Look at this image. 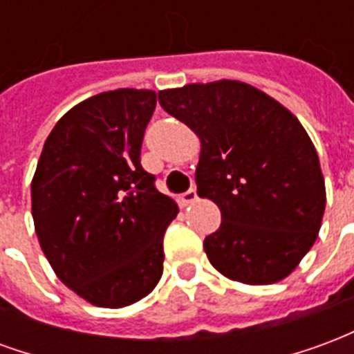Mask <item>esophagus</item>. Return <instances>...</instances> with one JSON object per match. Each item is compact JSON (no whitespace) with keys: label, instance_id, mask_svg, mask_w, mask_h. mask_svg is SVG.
<instances>
[{"label":"esophagus","instance_id":"obj_1","mask_svg":"<svg viewBox=\"0 0 354 354\" xmlns=\"http://www.w3.org/2000/svg\"><path fill=\"white\" fill-rule=\"evenodd\" d=\"M197 199H199V197H197V192H195V189H189V192L184 193V195L180 197V205H182V207H189V205H193Z\"/></svg>","mask_w":354,"mask_h":354}]
</instances>
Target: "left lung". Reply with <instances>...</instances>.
I'll use <instances>...</instances> for the list:
<instances>
[{
    "mask_svg": "<svg viewBox=\"0 0 354 354\" xmlns=\"http://www.w3.org/2000/svg\"><path fill=\"white\" fill-rule=\"evenodd\" d=\"M162 109L201 140L197 195L222 212L205 252L243 284L286 279L319 237L326 187L297 117L260 88L233 80L159 91Z\"/></svg>",
    "mask_w": 354,
    "mask_h": 354,
    "instance_id": "left-lung-1",
    "label": "left lung"
}]
</instances>
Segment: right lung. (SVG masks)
Listing matches in <instances>:
<instances>
[{
  "label": "right lung",
  "instance_id": "obj_1",
  "mask_svg": "<svg viewBox=\"0 0 354 354\" xmlns=\"http://www.w3.org/2000/svg\"><path fill=\"white\" fill-rule=\"evenodd\" d=\"M155 104L147 88L80 102L45 140L32 180L43 254L58 279L96 307L136 304L162 274V235L178 205L140 165Z\"/></svg>",
  "mask_w": 354,
  "mask_h": 354
}]
</instances>
